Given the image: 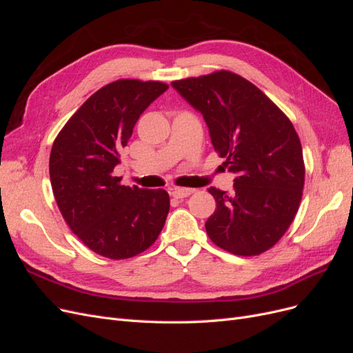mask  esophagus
Returning a JSON list of instances; mask_svg holds the SVG:
<instances>
[{
  "label": "esophagus",
  "mask_w": 353,
  "mask_h": 353,
  "mask_svg": "<svg viewBox=\"0 0 353 353\" xmlns=\"http://www.w3.org/2000/svg\"><path fill=\"white\" fill-rule=\"evenodd\" d=\"M193 193H194L193 188H172V191H170V194H172V197L175 199H184Z\"/></svg>",
  "instance_id": "1"
}]
</instances>
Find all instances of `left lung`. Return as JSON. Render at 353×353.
Segmentation results:
<instances>
[{"label":"left lung","mask_w":353,"mask_h":353,"mask_svg":"<svg viewBox=\"0 0 353 353\" xmlns=\"http://www.w3.org/2000/svg\"><path fill=\"white\" fill-rule=\"evenodd\" d=\"M172 87L205 117L213 148L236 174L232 194L209 188L216 201L205 225L209 239L239 256L271 249L302 200L305 163L293 123L256 85L230 70Z\"/></svg>","instance_id":"8db88e82"}]
</instances>
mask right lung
<instances>
[{
	"label": "right lung",
	"instance_id": "right-lung-1",
	"mask_svg": "<svg viewBox=\"0 0 353 353\" xmlns=\"http://www.w3.org/2000/svg\"><path fill=\"white\" fill-rule=\"evenodd\" d=\"M169 87L159 81L119 79L104 85L56 137L50 179L69 228L88 249L113 261L132 258L157 240L169 213L165 190L121 184V162L141 113Z\"/></svg>",
	"mask_w": 353,
	"mask_h": 353
}]
</instances>
